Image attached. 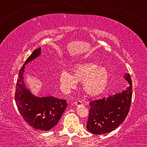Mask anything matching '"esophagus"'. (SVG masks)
<instances>
[{
	"label": "esophagus",
	"mask_w": 147,
	"mask_h": 147,
	"mask_svg": "<svg viewBox=\"0 0 147 147\" xmlns=\"http://www.w3.org/2000/svg\"><path fill=\"white\" fill-rule=\"evenodd\" d=\"M74 103V105H75L76 106H82L83 104L82 103L81 101H79V100L75 101Z\"/></svg>",
	"instance_id": "1"
}]
</instances>
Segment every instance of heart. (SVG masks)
Segmentation results:
<instances>
[{"label": "heart", "instance_id": "heart-1", "mask_svg": "<svg viewBox=\"0 0 147 147\" xmlns=\"http://www.w3.org/2000/svg\"><path fill=\"white\" fill-rule=\"evenodd\" d=\"M109 79L108 69L93 62L76 64L71 68V74L63 71L59 76L61 86L67 90L75 88L77 82H82L83 91L89 96L102 93L108 86Z\"/></svg>", "mask_w": 147, "mask_h": 147}]
</instances>
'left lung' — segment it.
Wrapping results in <instances>:
<instances>
[{
    "label": "left lung",
    "instance_id": "obj_1",
    "mask_svg": "<svg viewBox=\"0 0 147 147\" xmlns=\"http://www.w3.org/2000/svg\"><path fill=\"white\" fill-rule=\"evenodd\" d=\"M124 77L130 84L126 90L89 102L86 126L89 132L96 135L111 132L125 120L131 102L132 85L130 74L126 73Z\"/></svg>",
    "mask_w": 147,
    "mask_h": 147
}]
</instances>
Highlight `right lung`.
Returning a JSON list of instances; mask_svg holds the SVG:
<instances>
[{"label":"right lung","mask_w":147,"mask_h":147,"mask_svg":"<svg viewBox=\"0 0 147 147\" xmlns=\"http://www.w3.org/2000/svg\"><path fill=\"white\" fill-rule=\"evenodd\" d=\"M41 54V48L32 53L20 69L17 78L15 100L20 114L26 123L36 130L48 131L55 126L66 109V100L54 96L37 97L24 83L25 65Z\"/></svg>","instance_id":"add662e5"}]
</instances>
